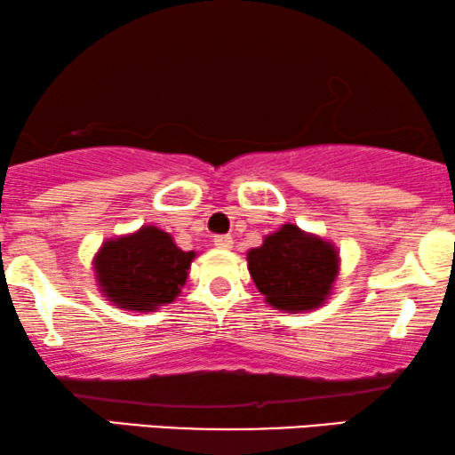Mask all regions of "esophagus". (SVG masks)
I'll return each mask as SVG.
<instances>
[{
	"instance_id": "esophagus-1",
	"label": "esophagus",
	"mask_w": 455,
	"mask_h": 455,
	"mask_svg": "<svg viewBox=\"0 0 455 455\" xmlns=\"http://www.w3.org/2000/svg\"><path fill=\"white\" fill-rule=\"evenodd\" d=\"M213 245L220 250H231L233 248V237L231 235H218L216 239H213Z\"/></svg>"
}]
</instances>
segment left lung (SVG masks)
Masks as SVG:
<instances>
[{"mask_svg":"<svg viewBox=\"0 0 455 455\" xmlns=\"http://www.w3.org/2000/svg\"><path fill=\"white\" fill-rule=\"evenodd\" d=\"M339 250L297 224H283L248 251V271L271 307L300 314L322 307L339 275Z\"/></svg>","mask_w":455,"mask_h":455,"instance_id":"8db88e82","label":"left lung"}]
</instances>
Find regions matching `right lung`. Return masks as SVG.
I'll return each instance as SVG.
<instances>
[{"instance_id": "obj_1", "label": "right lung", "mask_w": 455, "mask_h": 455, "mask_svg": "<svg viewBox=\"0 0 455 455\" xmlns=\"http://www.w3.org/2000/svg\"><path fill=\"white\" fill-rule=\"evenodd\" d=\"M195 256V250L178 248L169 233L144 224L135 233L103 242L92 259V271L109 303L146 314L182 292Z\"/></svg>"}]
</instances>
